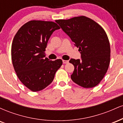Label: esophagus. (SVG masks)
<instances>
[{
	"label": "esophagus",
	"instance_id": "obj_1",
	"mask_svg": "<svg viewBox=\"0 0 123 123\" xmlns=\"http://www.w3.org/2000/svg\"><path fill=\"white\" fill-rule=\"evenodd\" d=\"M62 62H63V63H68L69 62V61H67V60H63L62 61Z\"/></svg>",
	"mask_w": 123,
	"mask_h": 123
}]
</instances>
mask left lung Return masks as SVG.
<instances>
[{
	"label": "left lung",
	"mask_w": 123,
	"mask_h": 123,
	"mask_svg": "<svg viewBox=\"0 0 123 123\" xmlns=\"http://www.w3.org/2000/svg\"><path fill=\"white\" fill-rule=\"evenodd\" d=\"M56 22L79 48L81 60L70 59L74 66L71 79L84 88H92L101 82L108 69L111 57L109 39L98 24L84 16Z\"/></svg>",
	"instance_id": "obj_1"
}]
</instances>
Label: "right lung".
I'll return each instance as SVG.
<instances>
[{
    "mask_svg": "<svg viewBox=\"0 0 123 123\" xmlns=\"http://www.w3.org/2000/svg\"><path fill=\"white\" fill-rule=\"evenodd\" d=\"M59 29L60 26L51 21H30L19 28L14 37V68L22 84L33 92L50 84L62 64L61 59L50 61L44 54L51 35Z\"/></svg>",
    "mask_w": 123,
    "mask_h": 123,
    "instance_id": "1",
    "label": "right lung"
}]
</instances>
